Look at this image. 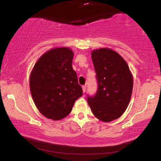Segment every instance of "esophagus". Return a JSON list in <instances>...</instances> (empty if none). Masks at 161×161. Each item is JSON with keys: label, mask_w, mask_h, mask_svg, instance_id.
I'll use <instances>...</instances> for the list:
<instances>
[{"label": "esophagus", "mask_w": 161, "mask_h": 161, "mask_svg": "<svg viewBox=\"0 0 161 161\" xmlns=\"http://www.w3.org/2000/svg\"><path fill=\"white\" fill-rule=\"evenodd\" d=\"M82 89H83V93H85V92H86V86H83Z\"/></svg>", "instance_id": "obj_1"}]
</instances>
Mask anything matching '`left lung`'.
<instances>
[{
  "instance_id": "1",
  "label": "left lung",
  "mask_w": 161,
  "mask_h": 161,
  "mask_svg": "<svg viewBox=\"0 0 161 161\" xmlns=\"http://www.w3.org/2000/svg\"><path fill=\"white\" fill-rule=\"evenodd\" d=\"M97 89L87 101L97 118L108 122L122 115L128 106L133 80L128 65L117 53L101 48L92 53Z\"/></svg>"
}]
</instances>
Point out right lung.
Segmentation results:
<instances>
[{"label":"right lung","instance_id":"right-lung-1","mask_svg":"<svg viewBox=\"0 0 161 161\" xmlns=\"http://www.w3.org/2000/svg\"><path fill=\"white\" fill-rule=\"evenodd\" d=\"M72 58L73 52L69 48L50 50L37 61L31 74L30 89L35 105L42 115L53 120L67 116L83 95Z\"/></svg>","mask_w":161,"mask_h":161}]
</instances>
